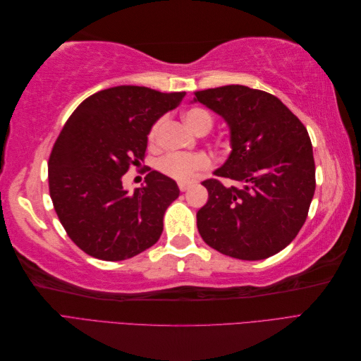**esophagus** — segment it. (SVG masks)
Masks as SVG:
<instances>
[{"label": "esophagus", "mask_w": 361, "mask_h": 361, "mask_svg": "<svg viewBox=\"0 0 361 361\" xmlns=\"http://www.w3.org/2000/svg\"><path fill=\"white\" fill-rule=\"evenodd\" d=\"M179 190L183 192V191H187V190H190V183H185V182H179Z\"/></svg>", "instance_id": "obj_1"}]
</instances>
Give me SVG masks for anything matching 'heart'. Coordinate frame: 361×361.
<instances>
[{
    "label": "heart",
    "mask_w": 361,
    "mask_h": 361,
    "mask_svg": "<svg viewBox=\"0 0 361 361\" xmlns=\"http://www.w3.org/2000/svg\"><path fill=\"white\" fill-rule=\"evenodd\" d=\"M182 118L185 125H187L192 133L200 134L207 133L212 128V116L209 111H206L204 108H190V110L183 111ZM159 122H157L149 130V140L155 141L158 134ZM211 166L209 159L203 154H195V155H180V154H170L164 157L158 162V169L161 173L167 174V176L178 179V180H190L194 178V174L204 170Z\"/></svg>",
    "instance_id": "heart-1"
}]
</instances>
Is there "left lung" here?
I'll use <instances>...</instances> for the list:
<instances>
[{
  "label": "left lung",
  "instance_id": "obj_1",
  "mask_svg": "<svg viewBox=\"0 0 361 361\" xmlns=\"http://www.w3.org/2000/svg\"><path fill=\"white\" fill-rule=\"evenodd\" d=\"M200 102L224 118L231 155L207 179V203L197 212L203 241L220 253L262 260L298 235L314 194V159L307 129L279 97L245 85L195 92Z\"/></svg>",
  "mask_w": 361,
  "mask_h": 361
}]
</instances>
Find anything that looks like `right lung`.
I'll return each instance as SVG.
<instances>
[{
  "instance_id": "add662e5",
  "label": "right lung",
  "mask_w": 361,
  "mask_h": 361,
  "mask_svg": "<svg viewBox=\"0 0 361 361\" xmlns=\"http://www.w3.org/2000/svg\"><path fill=\"white\" fill-rule=\"evenodd\" d=\"M185 92L117 85L82 101L63 126L48 161L49 195L72 241L96 259H130L154 245L164 214L179 197L173 179L157 170L134 191L122 178L145 159L157 120Z\"/></svg>"
}]
</instances>
